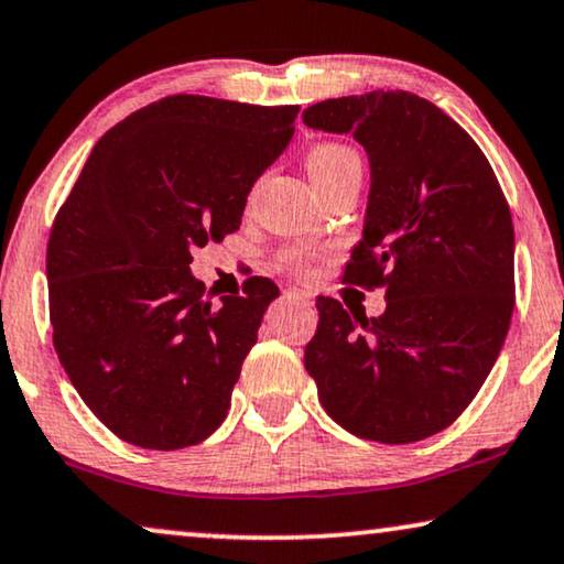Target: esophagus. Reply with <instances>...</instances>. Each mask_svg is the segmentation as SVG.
<instances>
[{
  "instance_id": "1",
  "label": "esophagus",
  "mask_w": 564,
  "mask_h": 564,
  "mask_svg": "<svg viewBox=\"0 0 564 564\" xmlns=\"http://www.w3.org/2000/svg\"><path fill=\"white\" fill-rule=\"evenodd\" d=\"M284 300H292V303H303V305H311L313 295L305 290H284Z\"/></svg>"
}]
</instances>
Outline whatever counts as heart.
Returning a JSON list of instances; mask_svg holds the SVG:
<instances>
[{"label": "heart", "instance_id": "heart-1", "mask_svg": "<svg viewBox=\"0 0 564 564\" xmlns=\"http://www.w3.org/2000/svg\"><path fill=\"white\" fill-rule=\"evenodd\" d=\"M354 159V151L346 149V145L338 143H321L307 153V174H311V182H323L326 176L336 172L344 161ZM321 253L307 249V246H295V249H288L280 257V269L288 274H295L300 280H311L315 274V264H318Z\"/></svg>", "mask_w": 564, "mask_h": 564}]
</instances>
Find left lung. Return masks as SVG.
Returning <instances> with one entry per match:
<instances>
[{
    "label": "left lung",
    "instance_id": "8db88e82",
    "mask_svg": "<svg viewBox=\"0 0 564 564\" xmlns=\"http://www.w3.org/2000/svg\"><path fill=\"white\" fill-rule=\"evenodd\" d=\"M303 122L365 145V228L344 282L382 284L388 300L367 318L318 297L305 369L349 434L421 442L473 403L503 349L513 313L511 210L480 145L411 91L326 99Z\"/></svg>",
    "mask_w": 564,
    "mask_h": 564
}]
</instances>
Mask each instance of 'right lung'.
<instances>
[{
  "mask_svg": "<svg viewBox=\"0 0 564 564\" xmlns=\"http://www.w3.org/2000/svg\"><path fill=\"white\" fill-rule=\"evenodd\" d=\"M297 105L174 95L107 130L48 238L53 346L122 442L184 449L226 421L280 288L205 300L192 251L241 226L253 182L288 149Z\"/></svg>",
  "mask_w": 564,
  "mask_h": 564,
  "instance_id": "1",
  "label": "right lung"
}]
</instances>
